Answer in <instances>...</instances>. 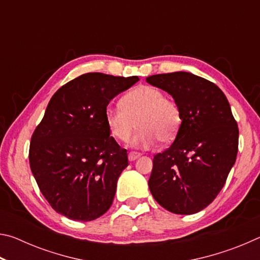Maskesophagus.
<instances>
[{
	"mask_svg": "<svg viewBox=\"0 0 260 260\" xmlns=\"http://www.w3.org/2000/svg\"><path fill=\"white\" fill-rule=\"evenodd\" d=\"M141 156L140 152H135V151H132L128 153V159L129 161H134L135 159H138V158Z\"/></svg>",
	"mask_w": 260,
	"mask_h": 260,
	"instance_id": "1",
	"label": "esophagus"
}]
</instances>
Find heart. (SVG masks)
Listing matches in <instances>:
<instances>
[{
    "mask_svg": "<svg viewBox=\"0 0 260 260\" xmlns=\"http://www.w3.org/2000/svg\"><path fill=\"white\" fill-rule=\"evenodd\" d=\"M104 116L110 134L120 142H127L138 125L140 128L132 140L136 148H150L158 140L171 142L181 126L177 103L152 86L134 88L120 100V107H108Z\"/></svg>",
    "mask_w": 260,
    "mask_h": 260,
    "instance_id": "b5f03b06",
    "label": "heart"
}]
</instances>
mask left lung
Here are the masks:
<instances>
[{
	"label": "left lung",
	"mask_w": 260,
	"mask_h": 260,
	"mask_svg": "<svg viewBox=\"0 0 260 260\" xmlns=\"http://www.w3.org/2000/svg\"><path fill=\"white\" fill-rule=\"evenodd\" d=\"M147 82L167 91L181 113L174 142L153 157L149 188L170 212L197 213L212 203L235 164L239 127L231 105L217 85L189 72L156 74Z\"/></svg>",
	"instance_id": "obj_1"
}]
</instances>
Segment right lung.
Returning <instances> with one entry per match:
<instances>
[{"instance_id":"add662e5","label":"right lung","mask_w":260,"mask_h":260,"mask_svg":"<svg viewBox=\"0 0 260 260\" xmlns=\"http://www.w3.org/2000/svg\"><path fill=\"white\" fill-rule=\"evenodd\" d=\"M138 81V77L86 73L49 101L28 157L38 186L56 212L91 221L110 209L128 158L110 136L104 113L114 96Z\"/></svg>"}]
</instances>
